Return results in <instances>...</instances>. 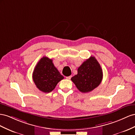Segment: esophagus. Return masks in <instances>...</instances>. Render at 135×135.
<instances>
[{"label":"esophagus","mask_w":135,"mask_h":135,"mask_svg":"<svg viewBox=\"0 0 135 135\" xmlns=\"http://www.w3.org/2000/svg\"><path fill=\"white\" fill-rule=\"evenodd\" d=\"M71 78H72V76H67V77H66V79H68V80H70Z\"/></svg>","instance_id":"34e87169"}]
</instances>
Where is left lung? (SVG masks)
Wrapping results in <instances>:
<instances>
[{
    "label": "left lung",
    "instance_id": "obj_1",
    "mask_svg": "<svg viewBox=\"0 0 135 135\" xmlns=\"http://www.w3.org/2000/svg\"><path fill=\"white\" fill-rule=\"evenodd\" d=\"M102 78L101 65L94 56H90L78 68V74L71 80L79 91L88 93L97 88L101 84Z\"/></svg>",
    "mask_w": 135,
    "mask_h": 135
}]
</instances>
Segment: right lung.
<instances>
[{
	"mask_svg": "<svg viewBox=\"0 0 135 135\" xmlns=\"http://www.w3.org/2000/svg\"><path fill=\"white\" fill-rule=\"evenodd\" d=\"M33 80L37 88L44 93H49L64 79L54 66L52 60L44 56L40 60L33 72Z\"/></svg>",
	"mask_w": 135,
	"mask_h": 135,
	"instance_id": "1",
	"label": "right lung"
}]
</instances>
